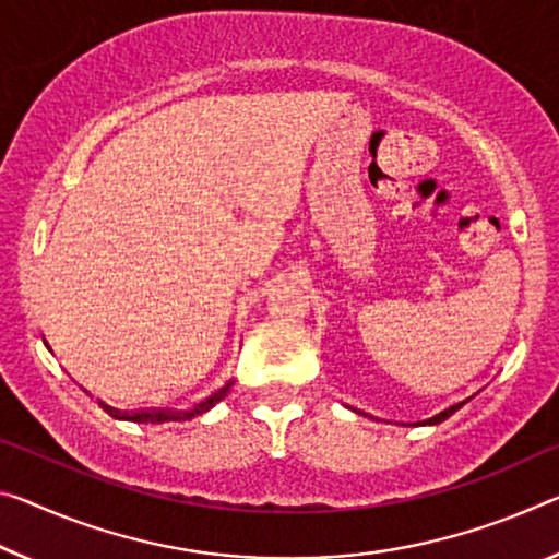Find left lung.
<instances>
[{
    "instance_id": "obj_1",
    "label": "left lung",
    "mask_w": 559,
    "mask_h": 559,
    "mask_svg": "<svg viewBox=\"0 0 559 559\" xmlns=\"http://www.w3.org/2000/svg\"><path fill=\"white\" fill-rule=\"evenodd\" d=\"M465 403V401H463ZM463 403H457V405H450V407H445V411L442 413H438V415H432V418H428V420H423V423H418V425H438V423H442V420H448L450 415H453L455 411H460V407H463Z\"/></svg>"
}]
</instances>
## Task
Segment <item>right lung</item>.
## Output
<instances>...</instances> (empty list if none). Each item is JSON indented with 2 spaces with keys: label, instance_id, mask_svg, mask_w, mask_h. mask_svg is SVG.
I'll return each mask as SVG.
<instances>
[{
  "label": "right lung",
  "instance_id": "right-lung-1",
  "mask_svg": "<svg viewBox=\"0 0 559 559\" xmlns=\"http://www.w3.org/2000/svg\"><path fill=\"white\" fill-rule=\"evenodd\" d=\"M234 380H228L226 385H221L218 391H214L211 395L203 397V401L193 403L191 407H186V411H136V413H117L119 418L123 420H131V423H176V420H191L197 418V415L206 413L214 407L216 403L224 401V397L228 395V391H231Z\"/></svg>",
  "mask_w": 559,
  "mask_h": 559
}]
</instances>
